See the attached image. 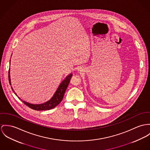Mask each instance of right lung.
<instances>
[{
    "instance_id": "1",
    "label": "right lung",
    "mask_w": 150,
    "mask_h": 150,
    "mask_svg": "<svg viewBox=\"0 0 150 150\" xmlns=\"http://www.w3.org/2000/svg\"><path fill=\"white\" fill-rule=\"evenodd\" d=\"M10 63L11 62V60H10ZM10 68L9 69V71H8V79H9V82L10 84L11 85V78H10ZM72 76V74L71 73L69 75H68L64 79V80L62 81L60 84L59 85L58 88L57 89L56 91L54 93V95L52 96V98L47 101L46 102L42 104H32L28 102H27L24 100H23L21 99L19 97L18 98L21 99L22 102L25 104L26 105L28 106L30 108L35 110H38V111H43V110H49L51 109H52L55 108L56 106H57L62 101V100L63 98L64 93L66 92V90L69 86V81L71 79V78ZM12 91L14 92L15 94L17 96L16 93L15 92L14 90H13V88L12 87Z\"/></svg>"
}]
</instances>
